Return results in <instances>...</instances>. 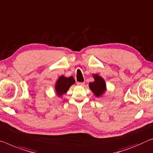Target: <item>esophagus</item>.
I'll return each mask as SVG.
<instances>
[{"mask_svg":"<svg viewBox=\"0 0 153 153\" xmlns=\"http://www.w3.org/2000/svg\"><path fill=\"white\" fill-rule=\"evenodd\" d=\"M77 84L78 86H84V82H77Z\"/></svg>","mask_w":153,"mask_h":153,"instance_id":"esophagus-1","label":"esophagus"}]
</instances>
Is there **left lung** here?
<instances>
[{
	"label": "left lung",
	"mask_w": 153,
	"mask_h": 153,
	"mask_svg": "<svg viewBox=\"0 0 153 153\" xmlns=\"http://www.w3.org/2000/svg\"><path fill=\"white\" fill-rule=\"evenodd\" d=\"M94 81L90 82L89 87L96 97H99L105 91L106 85L105 80L98 75H94Z\"/></svg>",
	"instance_id": "obj_1"
}]
</instances>
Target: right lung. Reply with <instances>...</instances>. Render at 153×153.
Here are the masks:
<instances>
[{
  "instance_id": "obj_1",
  "label": "right lung",
  "mask_w": 153,
  "mask_h": 153,
  "mask_svg": "<svg viewBox=\"0 0 153 153\" xmlns=\"http://www.w3.org/2000/svg\"><path fill=\"white\" fill-rule=\"evenodd\" d=\"M75 83V79L74 77H66L65 76H60L58 81L56 83L55 89L56 93L59 96H61L62 94H65L72 84Z\"/></svg>"
}]
</instances>
